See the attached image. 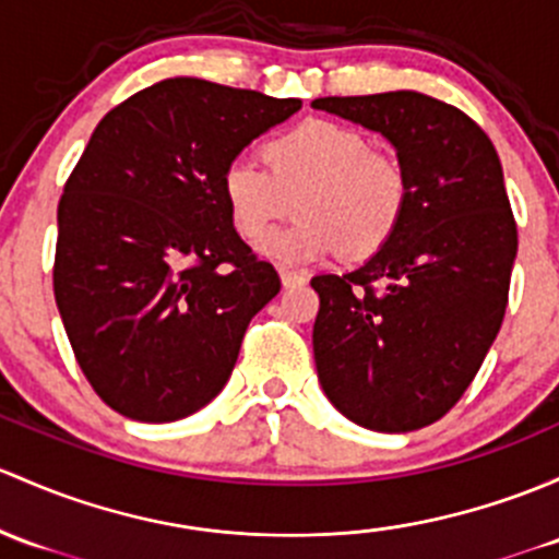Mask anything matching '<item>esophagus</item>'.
Here are the masks:
<instances>
[{"instance_id": "obj_1", "label": "esophagus", "mask_w": 559, "mask_h": 559, "mask_svg": "<svg viewBox=\"0 0 559 559\" xmlns=\"http://www.w3.org/2000/svg\"><path fill=\"white\" fill-rule=\"evenodd\" d=\"M305 275L302 273H295V270H281V284H284V289H297V286L305 284Z\"/></svg>"}]
</instances>
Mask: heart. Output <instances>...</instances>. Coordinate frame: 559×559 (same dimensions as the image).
Segmentation results:
<instances>
[{
  "mask_svg": "<svg viewBox=\"0 0 559 559\" xmlns=\"http://www.w3.org/2000/svg\"><path fill=\"white\" fill-rule=\"evenodd\" d=\"M262 168L233 160L219 192L240 238L257 240L297 200L295 228L262 240L260 251L278 264L319 262L343 251L348 260L380 251L407 211V174L391 155L369 150L356 128L302 120L262 146Z\"/></svg>",
  "mask_w": 559,
  "mask_h": 559,
  "instance_id": "b5f03b06",
  "label": "heart"
}]
</instances>
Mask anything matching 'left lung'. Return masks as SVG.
<instances>
[{
    "instance_id": "obj_1",
    "label": "left lung",
    "mask_w": 559,
    "mask_h": 559,
    "mask_svg": "<svg viewBox=\"0 0 559 559\" xmlns=\"http://www.w3.org/2000/svg\"><path fill=\"white\" fill-rule=\"evenodd\" d=\"M310 107L380 133L409 185L383 249L310 281L319 383L356 426L418 431L455 407L507 313L516 225L501 160L472 117L415 91Z\"/></svg>"
}]
</instances>
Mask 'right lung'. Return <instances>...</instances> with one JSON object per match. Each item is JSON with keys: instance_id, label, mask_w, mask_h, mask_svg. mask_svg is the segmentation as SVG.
I'll return each instance as SVG.
<instances>
[{"instance_id": "obj_1", "label": "right lung", "mask_w": 559, "mask_h": 559, "mask_svg": "<svg viewBox=\"0 0 559 559\" xmlns=\"http://www.w3.org/2000/svg\"><path fill=\"white\" fill-rule=\"evenodd\" d=\"M299 107L174 78L96 126L58 203L52 286L80 369L115 413L171 423L227 385L281 278L235 233L222 171Z\"/></svg>"}]
</instances>
